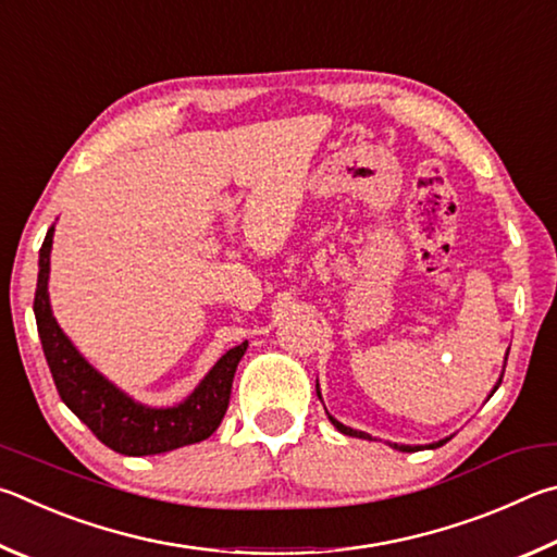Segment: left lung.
I'll return each instance as SVG.
<instances>
[{"instance_id":"8db88e82","label":"left lung","mask_w":557,"mask_h":557,"mask_svg":"<svg viewBox=\"0 0 557 557\" xmlns=\"http://www.w3.org/2000/svg\"><path fill=\"white\" fill-rule=\"evenodd\" d=\"M499 384H502V379H499ZM499 384L494 386V392L496 388H499ZM318 396H320V392H318ZM492 396V394H490ZM330 418V423H333L339 433H345V435H349V437H369V441H372V435H367V433H362V431H352V428H347V425H343L337 421V418H333V416H327ZM447 441H450V437H445V441H437V443H433V445H428V447H441V445H445ZM392 447L394 450H401V453H416V450H421L423 445H398V443H392Z\"/></svg>"}]
</instances>
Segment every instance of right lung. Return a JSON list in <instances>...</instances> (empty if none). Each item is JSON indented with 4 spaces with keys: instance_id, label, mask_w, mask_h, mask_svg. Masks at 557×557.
Wrapping results in <instances>:
<instances>
[{
    "instance_id": "1",
    "label": "right lung",
    "mask_w": 557,
    "mask_h": 557,
    "mask_svg": "<svg viewBox=\"0 0 557 557\" xmlns=\"http://www.w3.org/2000/svg\"><path fill=\"white\" fill-rule=\"evenodd\" d=\"M53 227L48 230L38 253V281L34 313L48 369H51L63 404L90 428L95 437L120 455H159L175 447L200 443L222 423L230 406L232 379L249 343L232 347L218 359L208 376L183 404L171 408H151L136 404L112 382L97 372L77 352L61 325L55 323L48 304V271H51Z\"/></svg>"
}]
</instances>
